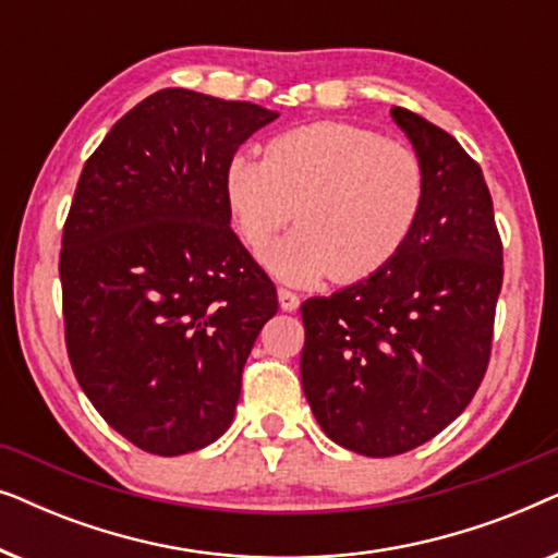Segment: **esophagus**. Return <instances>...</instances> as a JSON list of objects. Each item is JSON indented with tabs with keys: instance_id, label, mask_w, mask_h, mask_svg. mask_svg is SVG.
<instances>
[{
	"instance_id": "esophagus-1",
	"label": "esophagus",
	"mask_w": 558,
	"mask_h": 558,
	"mask_svg": "<svg viewBox=\"0 0 558 558\" xmlns=\"http://www.w3.org/2000/svg\"><path fill=\"white\" fill-rule=\"evenodd\" d=\"M277 294H279V307L284 312H296V307H300V296L289 292V289H279Z\"/></svg>"
}]
</instances>
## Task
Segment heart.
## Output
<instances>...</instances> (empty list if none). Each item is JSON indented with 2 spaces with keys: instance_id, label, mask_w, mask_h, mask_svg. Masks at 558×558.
<instances>
[{
  "instance_id": "obj_1",
  "label": "heart",
  "mask_w": 558,
  "mask_h": 558,
  "mask_svg": "<svg viewBox=\"0 0 558 558\" xmlns=\"http://www.w3.org/2000/svg\"><path fill=\"white\" fill-rule=\"evenodd\" d=\"M223 195L254 251L292 216L302 223L264 254L274 277L289 284H312L327 274L361 281L407 243L422 210L424 172L401 142L342 121H317L277 136L264 159L246 151L231 157Z\"/></svg>"
}]
</instances>
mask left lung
Wrapping results in <instances>:
<instances>
[{"label": "left lung", "mask_w": 558, "mask_h": 558, "mask_svg": "<svg viewBox=\"0 0 558 558\" xmlns=\"http://www.w3.org/2000/svg\"><path fill=\"white\" fill-rule=\"evenodd\" d=\"M424 201L384 269L302 304V388L317 424L365 457L409 452L468 409L485 376L502 246L483 170L454 136L393 106Z\"/></svg>", "instance_id": "8db88e82"}]
</instances>
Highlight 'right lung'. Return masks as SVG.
Returning a JSON list of instances; mask_svg holds the SVG:
<instances>
[{
    "label": "right lung",
    "mask_w": 558,
    "mask_h": 558,
    "mask_svg": "<svg viewBox=\"0 0 558 558\" xmlns=\"http://www.w3.org/2000/svg\"><path fill=\"white\" fill-rule=\"evenodd\" d=\"M279 111L165 88L83 167L63 228L65 342L98 414L144 452L208 447L277 289L231 231L223 174Z\"/></svg>",
    "instance_id": "1"
}]
</instances>
